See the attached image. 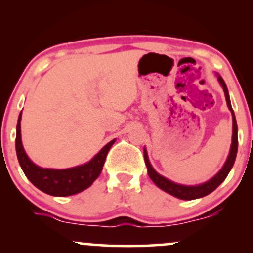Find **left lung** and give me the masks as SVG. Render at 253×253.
<instances>
[{
    "label": "left lung",
    "mask_w": 253,
    "mask_h": 253,
    "mask_svg": "<svg viewBox=\"0 0 253 253\" xmlns=\"http://www.w3.org/2000/svg\"><path fill=\"white\" fill-rule=\"evenodd\" d=\"M217 80H219V83L221 84L223 92H225V96H226V102H227L228 108L232 113V120H233V134H232V145H231V150H229V155L227 157V161L225 162V164H223L221 170H220L219 172L213 177V178H211L210 181L202 183V184H199V185H182V184H178V183L170 181V179L165 178V177L159 175V173L153 169L152 165H151L149 161V157H147L146 149H144L145 164H146L147 173H149L150 178L152 179V182L155 183L159 189L167 191V193L170 194V195L178 197V199L181 200L200 199V197L208 195V194H211V191L215 190L216 188L219 187L223 181H225L226 177H227L229 171L232 169V167H233L234 161H236L237 151H238V126H237L236 115H234L233 109H232L231 100H229L228 90H227V86H226L225 81L222 80V77L220 76V75H217Z\"/></svg>",
    "instance_id": "left-lung-1"
}]
</instances>
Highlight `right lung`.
<instances>
[{
    "mask_svg": "<svg viewBox=\"0 0 253 253\" xmlns=\"http://www.w3.org/2000/svg\"><path fill=\"white\" fill-rule=\"evenodd\" d=\"M114 140L109 141L106 146L101 149L91 161L80 167L70 168V169H43L38 167L26 155L21 141V113L16 125V139L15 149L17 159L22 171L38 189L52 196H70L85 190L94 183L102 171L107 153Z\"/></svg>",
    "mask_w": 253,
    "mask_h": 253,
    "instance_id": "right-lung-1",
    "label": "right lung"
}]
</instances>
